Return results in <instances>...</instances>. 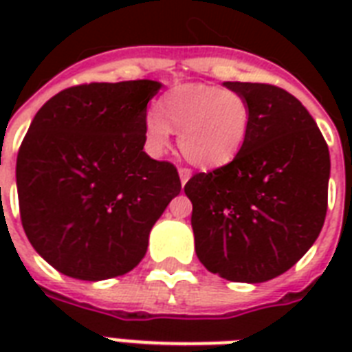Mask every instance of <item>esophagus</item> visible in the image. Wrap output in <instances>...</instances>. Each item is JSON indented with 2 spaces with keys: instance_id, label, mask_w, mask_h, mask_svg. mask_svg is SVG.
<instances>
[{
  "instance_id": "obj_1",
  "label": "esophagus",
  "mask_w": 352,
  "mask_h": 352,
  "mask_svg": "<svg viewBox=\"0 0 352 352\" xmlns=\"http://www.w3.org/2000/svg\"><path fill=\"white\" fill-rule=\"evenodd\" d=\"M179 177H181L182 184H186L190 181V177H192V170L190 168H179Z\"/></svg>"
}]
</instances>
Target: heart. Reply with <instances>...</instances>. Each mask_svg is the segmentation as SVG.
<instances>
[{"label": "heart", "mask_w": 352, "mask_h": 352, "mask_svg": "<svg viewBox=\"0 0 352 352\" xmlns=\"http://www.w3.org/2000/svg\"><path fill=\"white\" fill-rule=\"evenodd\" d=\"M250 106L243 95L206 84H181L144 117L151 153L168 149L171 129L179 131L181 153L201 168H219L239 155L250 131Z\"/></svg>", "instance_id": "heart-1"}]
</instances>
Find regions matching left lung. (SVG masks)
I'll list each match as a JSON object with an SVG mask.
<instances>
[{"mask_svg":"<svg viewBox=\"0 0 352 352\" xmlns=\"http://www.w3.org/2000/svg\"><path fill=\"white\" fill-rule=\"evenodd\" d=\"M250 106V131L232 162L186 182L199 261L239 283L294 267L327 214L331 157L314 118L281 87L225 82Z\"/></svg>","mask_w":352,"mask_h":352,"instance_id":"left-lung-1","label":"left lung"}]
</instances>
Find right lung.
Listing matches in <instances>:
<instances>
[{
    "label": "right lung",
    "mask_w": 352,
    "mask_h": 352,
    "mask_svg": "<svg viewBox=\"0 0 352 352\" xmlns=\"http://www.w3.org/2000/svg\"><path fill=\"white\" fill-rule=\"evenodd\" d=\"M153 80L93 82L47 100L19 146L21 225L58 272L84 281L137 267L149 232L181 192L171 162L144 151Z\"/></svg>",
    "instance_id": "obj_1"
}]
</instances>
